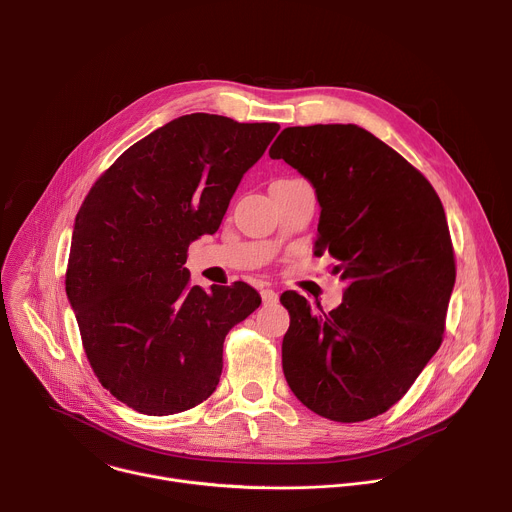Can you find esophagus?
Returning a JSON list of instances; mask_svg holds the SVG:
<instances>
[{
    "label": "esophagus",
    "instance_id": "34e87169",
    "mask_svg": "<svg viewBox=\"0 0 512 512\" xmlns=\"http://www.w3.org/2000/svg\"><path fill=\"white\" fill-rule=\"evenodd\" d=\"M261 298H263V304H275L279 300V296L275 294L271 287H263L261 289Z\"/></svg>",
    "mask_w": 512,
    "mask_h": 512
}]
</instances>
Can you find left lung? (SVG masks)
I'll return each instance as SVG.
<instances>
[{
    "mask_svg": "<svg viewBox=\"0 0 512 512\" xmlns=\"http://www.w3.org/2000/svg\"><path fill=\"white\" fill-rule=\"evenodd\" d=\"M320 202L316 255L346 281L342 304L314 314L285 291L283 375L314 413L342 423L385 413L442 344L456 281L440 196L387 143L354 123L285 127L269 148Z\"/></svg>",
    "mask_w": 512,
    "mask_h": 512,
    "instance_id": "1",
    "label": "left lung"
}]
</instances>
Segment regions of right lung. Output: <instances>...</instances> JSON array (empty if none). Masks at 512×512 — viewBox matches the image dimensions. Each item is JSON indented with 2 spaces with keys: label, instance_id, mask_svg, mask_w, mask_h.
I'll use <instances>...</instances> for the list:
<instances>
[{
  "label": "right lung",
  "instance_id": "1",
  "mask_svg": "<svg viewBox=\"0 0 512 512\" xmlns=\"http://www.w3.org/2000/svg\"><path fill=\"white\" fill-rule=\"evenodd\" d=\"M277 123L182 115L145 135L95 182L72 231L66 296L101 385L145 415L210 397L229 330L261 304L237 281L190 285L188 245L221 227Z\"/></svg>",
  "mask_w": 512,
  "mask_h": 512
}]
</instances>
